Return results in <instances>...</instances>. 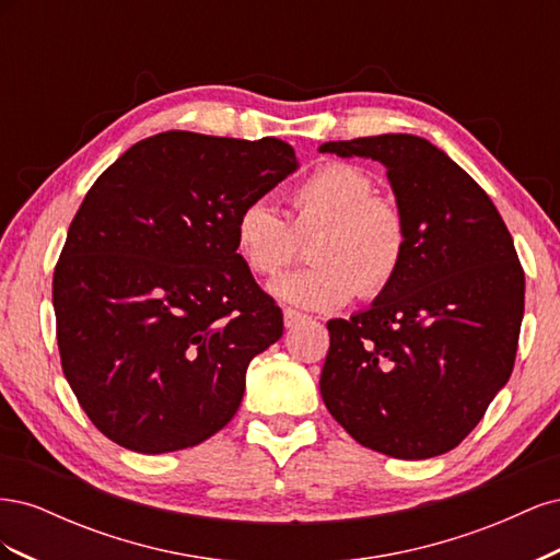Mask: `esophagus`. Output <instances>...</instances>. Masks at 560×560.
<instances>
[{"label":"esophagus","instance_id":"1","mask_svg":"<svg viewBox=\"0 0 560 560\" xmlns=\"http://www.w3.org/2000/svg\"><path fill=\"white\" fill-rule=\"evenodd\" d=\"M282 315H284V327L287 329H294L296 325H301V322H306V315L299 313V311H292V308H284Z\"/></svg>","mask_w":560,"mask_h":560}]
</instances>
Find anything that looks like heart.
Masks as SVG:
<instances>
[{
	"mask_svg": "<svg viewBox=\"0 0 560 560\" xmlns=\"http://www.w3.org/2000/svg\"><path fill=\"white\" fill-rule=\"evenodd\" d=\"M292 224L257 198L235 214V252L254 276L270 278L313 235L311 268L270 284L280 301L306 311H336L358 294L378 299L397 280L409 252V224L393 198L376 194V182L350 163L329 161L311 171L290 194Z\"/></svg>",
	"mask_w": 560,
	"mask_h": 560,
	"instance_id": "heart-1",
	"label": "heart"
}]
</instances>
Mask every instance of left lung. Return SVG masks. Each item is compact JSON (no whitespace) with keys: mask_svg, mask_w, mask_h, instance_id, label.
Wrapping results in <instances>:
<instances>
[{"mask_svg":"<svg viewBox=\"0 0 560 560\" xmlns=\"http://www.w3.org/2000/svg\"><path fill=\"white\" fill-rule=\"evenodd\" d=\"M319 151L387 167L409 224L397 280L329 319L322 401L362 446L399 460L448 453L512 376L525 276L498 208L442 149L389 132Z\"/></svg>","mask_w":560,"mask_h":560,"instance_id":"1","label":"left lung"}]
</instances>
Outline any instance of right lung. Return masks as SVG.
Here are the masks:
<instances>
[{
    "label": "right lung",
    "mask_w": 560,
    "mask_h": 560,
    "mask_svg": "<svg viewBox=\"0 0 560 560\" xmlns=\"http://www.w3.org/2000/svg\"><path fill=\"white\" fill-rule=\"evenodd\" d=\"M296 167L276 138L167 130L91 186L56 264V334L67 383L114 444L182 451L238 411L282 311L235 252V214Z\"/></svg>",
    "instance_id": "right-lung-1"
}]
</instances>
